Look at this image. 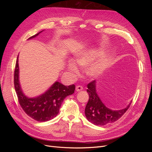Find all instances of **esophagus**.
Returning a JSON list of instances; mask_svg holds the SVG:
<instances>
[{"instance_id":"1","label":"esophagus","mask_w":152,"mask_h":152,"mask_svg":"<svg viewBox=\"0 0 152 152\" xmlns=\"http://www.w3.org/2000/svg\"><path fill=\"white\" fill-rule=\"evenodd\" d=\"M83 89V87L81 86H77L76 87V91H77V92L81 91H82Z\"/></svg>"}]
</instances>
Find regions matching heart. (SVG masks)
<instances>
[{
  "label": "heart",
  "instance_id": "b5f03b06",
  "mask_svg": "<svg viewBox=\"0 0 152 152\" xmlns=\"http://www.w3.org/2000/svg\"><path fill=\"white\" fill-rule=\"evenodd\" d=\"M98 52L95 49L83 50L77 55L75 61L81 66H87L91 63L96 58ZM107 66V62L105 60L100 59L92 64L87 69V74L92 77H96L102 74ZM68 69L71 73L76 75L79 72V68L73 61L69 60L68 63Z\"/></svg>",
  "mask_w": 152,
  "mask_h": 152
}]
</instances>
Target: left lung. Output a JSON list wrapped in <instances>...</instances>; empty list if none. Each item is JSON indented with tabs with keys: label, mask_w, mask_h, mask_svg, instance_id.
<instances>
[{
	"label": "left lung",
	"mask_w": 152,
	"mask_h": 152,
	"mask_svg": "<svg viewBox=\"0 0 152 152\" xmlns=\"http://www.w3.org/2000/svg\"><path fill=\"white\" fill-rule=\"evenodd\" d=\"M87 92L89 94V101L85 108V115L89 122L97 126H103L113 123L120 118L129 108L131 102L126 108L112 110L107 108L97 93L96 81L87 84Z\"/></svg>",
	"instance_id": "1"
}]
</instances>
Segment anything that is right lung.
I'll return each instance as SVG.
<instances>
[{"label": "right lung", "mask_w": 152, "mask_h": 152, "mask_svg": "<svg viewBox=\"0 0 152 152\" xmlns=\"http://www.w3.org/2000/svg\"><path fill=\"white\" fill-rule=\"evenodd\" d=\"M43 31L29 37H36ZM14 86L20 105L24 111L34 120L44 122L52 119L59 113L62 102L68 95L75 92V86H64L56 81L44 94L36 97H28L23 93L19 80L18 55L14 73Z\"/></svg>", "instance_id": "right-lung-1"}]
</instances>
